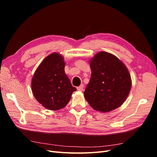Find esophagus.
<instances>
[{
  "instance_id": "34e87169",
  "label": "esophagus",
  "mask_w": 157,
  "mask_h": 157,
  "mask_svg": "<svg viewBox=\"0 0 157 157\" xmlns=\"http://www.w3.org/2000/svg\"><path fill=\"white\" fill-rule=\"evenodd\" d=\"M83 88H84V85H83V84H81L80 86L77 87V90H78V91L82 92V90H83Z\"/></svg>"
}]
</instances>
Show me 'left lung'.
<instances>
[{
	"instance_id": "1",
	"label": "left lung",
	"mask_w": 157,
	"mask_h": 157,
	"mask_svg": "<svg viewBox=\"0 0 157 157\" xmlns=\"http://www.w3.org/2000/svg\"><path fill=\"white\" fill-rule=\"evenodd\" d=\"M91 78L85 89V99L94 110L106 113L124 103L132 87L127 67L115 56L99 52L90 62Z\"/></svg>"
}]
</instances>
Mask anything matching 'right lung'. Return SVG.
Here are the masks:
<instances>
[{
	"instance_id": "1",
	"label": "right lung",
	"mask_w": 157,
	"mask_h": 157,
	"mask_svg": "<svg viewBox=\"0 0 157 157\" xmlns=\"http://www.w3.org/2000/svg\"><path fill=\"white\" fill-rule=\"evenodd\" d=\"M65 65L63 56L54 52L43 59L32 78L33 95L48 110L57 111L65 107L77 90L65 73Z\"/></svg>"
}]
</instances>
